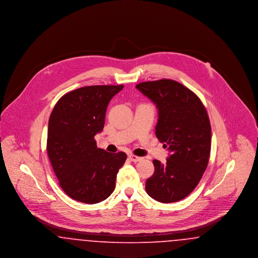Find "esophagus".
<instances>
[{
	"label": "esophagus",
	"mask_w": 258,
	"mask_h": 258,
	"mask_svg": "<svg viewBox=\"0 0 258 258\" xmlns=\"http://www.w3.org/2000/svg\"><path fill=\"white\" fill-rule=\"evenodd\" d=\"M128 160H132L134 162H137V161H140V160H142V158L137 157V156H135V155H130L128 156Z\"/></svg>",
	"instance_id": "obj_1"
}]
</instances>
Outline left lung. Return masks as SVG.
Returning <instances> with one entry per match:
<instances>
[{"label": "left lung", "mask_w": 258, "mask_h": 258, "mask_svg": "<svg viewBox=\"0 0 258 258\" xmlns=\"http://www.w3.org/2000/svg\"><path fill=\"white\" fill-rule=\"evenodd\" d=\"M136 89L156 104V135L170 152L164 164L153 160L155 172L146 181V191L161 203L180 201L196 188L208 165L207 111L192 91L171 79L142 82Z\"/></svg>", "instance_id": "left-lung-1"}]
</instances>
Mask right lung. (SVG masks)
Here are the masks:
<instances>
[{"label": "right lung", "instance_id": "right-lung-1", "mask_svg": "<svg viewBox=\"0 0 258 258\" xmlns=\"http://www.w3.org/2000/svg\"><path fill=\"white\" fill-rule=\"evenodd\" d=\"M123 85H96L63 95L50 115L47 154L62 190L74 200L95 204L114 191L126 160L123 152L97 147L95 135L104 126L108 103Z\"/></svg>", "mask_w": 258, "mask_h": 258}]
</instances>
